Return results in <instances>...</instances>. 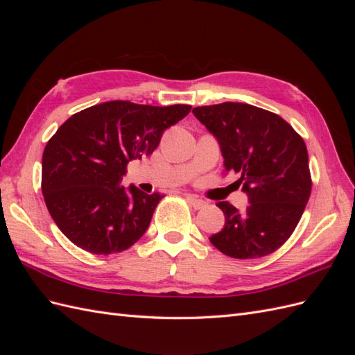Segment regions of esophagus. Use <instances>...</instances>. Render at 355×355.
Masks as SVG:
<instances>
[{
    "label": "esophagus",
    "mask_w": 355,
    "mask_h": 355,
    "mask_svg": "<svg viewBox=\"0 0 355 355\" xmlns=\"http://www.w3.org/2000/svg\"><path fill=\"white\" fill-rule=\"evenodd\" d=\"M187 201L191 204L192 207L194 209H197V210H200V209H204L207 206V202L206 201H202V200H200V198H197V197H194V196H187Z\"/></svg>",
    "instance_id": "obj_1"
}]
</instances>
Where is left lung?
Wrapping results in <instances>:
<instances>
[{
	"instance_id": "obj_1",
	"label": "left lung",
	"mask_w": 355,
	"mask_h": 355,
	"mask_svg": "<svg viewBox=\"0 0 355 355\" xmlns=\"http://www.w3.org/2000/svg\"><path fill=\"white\" fill-rule=\"evenodd\" d=\"M216 137L225 171L239 175L249 206L239 211L228 201L220 232L210 243L235 259H256L275 252L295 231L311 196L304 139L280 115L253 105L223 102L192 110Z\"/></svg>"
}]
</instances>
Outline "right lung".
<instances>
[{"label": "right lung", "instance_id": "add662e5", "mask_svg": "<svg viewBox=\"0 0 355 355\" xmlns=\"http://www.w3.org/2000/svg\"><path fill=\"white\" fill-rule=\"evenodd\" d=\"M189 105L151 106L112 101L63 123L42 154L41 189L50 216L81 249L94 254L127 250L151 223L164 196L120 187L127 164L151 155L166 128Z\"/></svg>", "mask_w": 355, "mask_h": 355}]
</instances>
